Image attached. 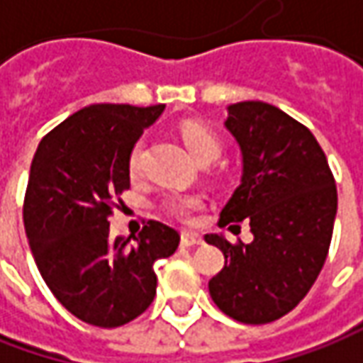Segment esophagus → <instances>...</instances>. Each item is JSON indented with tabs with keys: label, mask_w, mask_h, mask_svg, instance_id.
Listing matches in <instances>:
<instances>
[{
	"label": "esophagus",
	"mask_w": 363,
	"mask_h": 363,
	"mask_svg": "<svg viewBox=\"0 0 363 363\" xmlns=\"http://www.w3.org/2000/svg\"><path fill=\"white\" fill-rule=\"evenodd\" d=\"M181 245L182 247H196V245H203V237H201L199 233L182 231Z\"/></svg>",
	"instance_id": "esophagus-1"
}]
</instances>
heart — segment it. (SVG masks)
<instances>
[{"mask_svg":"<svg viewBox=\"0 0 363 363\" xmlns=\"http://www.w3.org/2000/svg\"><path fill=\"white\" fill-rule=\"evenodd\" d=\"M182 140L186 144L189 152L193 155L199 162H205V160H217L220 157V150H223V144H220L219 136L211 128H206L205 124L201 122H184L181 126ZM143 150H144V140H136L134 146L130 148V155H128V169L130 172H138L140 170V162H143ZM201 206V199L193 196V194H170L162 201V208L169 213L170 217L179 220H189L194 211Z\"/></svg>","mask_w":363,"mask_h":363,"instance_id":"b5f03b06","label":"heart"}]
</instances>
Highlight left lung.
Returning a JSON list of instances; mask_svg holds the SVG:
<instances>
[{
    "instance_id": "obj_1",
    "label": "left lung",
    "mask_w": 363,
    "mask_h": 363,
    "mask_svg": "<svg viewBox=\"0 0 363 363\" xmlns=\"http://www.w3.org/2000/svg\"><path fill=\"white\" fill-rule=\"evenodd\" d=\"M225 128L243 157L241 184L220 211V227L247 220L253 241L219 247L225 267L208 294L223 313L241 323H269L289 313L311 289L330 251L337 191L315 136L267 102L227 108Z\"/></svg>"
}]
</instances>
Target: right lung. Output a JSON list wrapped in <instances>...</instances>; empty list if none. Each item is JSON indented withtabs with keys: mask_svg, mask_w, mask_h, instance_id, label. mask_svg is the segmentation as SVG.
<instances>
[{
	"mask_svg": "<svg viewBox=\"0 0 363 363\" xmlns=\"http://www.w3.org/2000/svg\"><path fill=\"white\" fill-rule=\"evenodd\" d=\"M164 104H92L48 132L38 146L23 201V225L45 285L72 315L118 328L157 295L155 261L181 241L150 220L138 237H110L112 205L130 189L128 155ZM120 201V199H118Z\"/></svg>",
	"mask_w": 363,
	"mask_h": 363,
	"instance_id": "1",
	"label": "right lung"
}]
</instances>
